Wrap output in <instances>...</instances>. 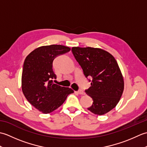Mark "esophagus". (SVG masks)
<instances>
[{
  "instance_id": "34e87169",
  "label": "esophagus",
  "mask_w": 147,
  "mask_h": 147,
  "mask_svg": "<svg viewBox=\"0 0 147 147\" xmlns=\"http://www.w3.org/2000/svg\"><path fill=\"white\" fill-rule=\"evenodd\" d=\"M78 94L82 95H85V92H84L83 91V90H79V91L78 92Z\"/></svg>"
}]
</instances>
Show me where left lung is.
Wrapping results in <instances>:
<instances>
[{
	"instance_id": "left-lung-1",
	"label": "left lung",
	"mask_w": 147,
	"mask_h": 147,
	"mask_svg": "<svg viewBox=\"0 0 147 147\" xmlns=\"http://www.w3.org/2000/svg\"><path fill=\"white\" fill-rule=\"evenodd\" d=\"M71 51L85 77L93 78L91 86L85 90L93 100L88 109L99 115L107 113L117 105L124 90L123 76L116 60L99 48L74 47Z\"/></svg>"
}]
</instances>
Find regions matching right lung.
Returning <instances> with one entry per match:
<instances>
[{
    "instance_id": "right-lung-1",
    "label": "right lung",
    "mask_w": 147,
    "mask_h": 147,
    "mask_svg": "<svg viewBox=\"0 0 147 147\" xmlns=\"http://www.w3.org/2000/svg\"><path fill=\"white\" fill-rule=\"evenodd\" d=\"M61 45L42 46L26 57L21 78V88L27 100L43 114H49L63 104L74 91L56 85L53 61L57 55L70 51Z\"/></svg>"
}]
</instances>
